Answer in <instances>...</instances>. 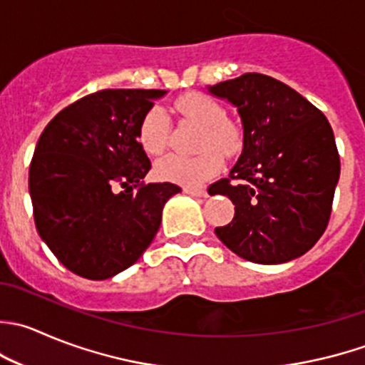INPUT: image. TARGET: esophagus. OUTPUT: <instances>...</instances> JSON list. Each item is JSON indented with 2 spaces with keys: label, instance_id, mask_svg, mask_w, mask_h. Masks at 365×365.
<instances>
[{
  "label": "esophagus",
  "instance_id": "esophagus-1",
  "mask_svg": "<svg viewBox=\"0 0 365 365\" xmlns=\"http://www.w3.org/2000/svg\"><path fill=\"white\" fill-rule=\"evenodd\" d=\"M183 192L190 194V196H196V197H207L208 192L205 187H185L183 189Z\"/></svg>",
  "mask_w": 365,
  "mask_h": 365
}]
</instances>
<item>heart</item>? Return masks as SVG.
<instances>
[{
	"label": "heart",
	"mask_w": 365,
	"mask_h": 365,
	"mask_svg": "<svg viewBox=\"0 0 365 365\" xmlns=\"http://www.w3.org/2000/svg\"><path fill=\"white\" fill-rule=\"evenodd\" d=\"M175 108L183 119L201 126L197 150L192 157L164 155L155 164V173L164 182L183 187H196L214 178L222 168V155L235 157L242 150V132L226 118L225 107L203 93H185L176 98ZM139 140L144 151L158 155L169 140V119L162 108L148 110L139 126Z\"/></svg>",
	"instance_id": "1"
}]
</instances>
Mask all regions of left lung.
Segmentation results:
<instances>
[{
  "instance_id": "1",
  "label": "left lung",
  "mask_w": 365,
  "mask_h": 365,
  "mask_svg": "<svg viewBox=\"0 0 365 365\" xmlns=\"http://www.w3.org/2000/svg\"><path fill=\"white\" fill-rule=\"evenodd\" d=\"M208 91L235 105L244 126L239 162L208 189L235 205L232 222L215 235L257 264L302 257L327 230L341 175L330 123L294 88L260 73Z\"/></svg>"
}]
</instances>
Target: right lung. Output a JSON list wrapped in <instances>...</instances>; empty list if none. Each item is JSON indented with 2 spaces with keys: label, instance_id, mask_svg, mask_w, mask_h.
Returning <instances> with one entry per match:
<instances>
[{
  "label": "right lung",
  "instance_id": "1",
  "mask_svg": "<svg viewBox=\"0 0 365 365\" xmlns=\"http://www.w3.org/2000/svg\"><path fill=\"white\" fill-rule=\"evenodd\" d=\"M164 94L103 88L58 112L38 139L28 180L35 226L78 277L107 280L135 264L160 228L165 201L182 192L143 180L151 162L139 126Z\"/></svg>",
  "mask_w": 365,
  "mask_h": 365
}]
</instances>
